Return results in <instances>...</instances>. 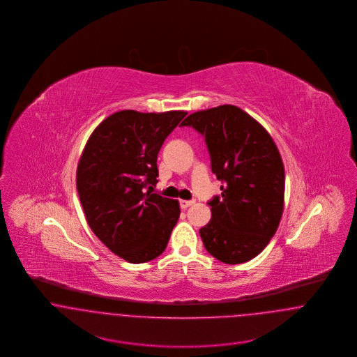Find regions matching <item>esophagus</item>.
<instances>
[{"instance_id":"34e87169","label":"esophagus","mask_w":357,"mask_h":357,"mask_svg":"<svg viewBox=\"0 0 357 357\" xmlns=\"http://www.w3.org/2000/svg\"><path fill=\"white\" fill-rule=\"evenodd\" d=\"M191 204H194V201H179V206H181V208H187V207H190Z\"/></svg>"}]
</instances>
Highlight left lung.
<instances>
[{"label":"left lung","instance_id":"8db88e82","mask_svg":"<svg viewBox=\"0 0 357 357\" xmlns=\"http://www.w3.org/2000/svg\"><path fill=\"white\" fill-rule=\"evenodd\" d=\"M204 136L211 171L222 182L211 220L199 230L206 250L223 264L259 255L282 217L285 171L272 136L236 105L191 114L181 124Z\"/></svg>","mask_w":357,"mask_h":357}]
</instances>
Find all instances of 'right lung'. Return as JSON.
<instances>
[{"label": "right lung", "instance_id": "right-lung-1", "mask_svg": "<svg viewBox=\"0 0 357 357\" xmlns=\"http://www.w3.org/2000/svg\"><path fill=\"white\" fill-rule=\"evenodd\" d=\"M185 111L115 112L89 136L76 186L85 218L120 258L142 264L162 255L181 210L178 201L153 192L158 153Z\"/></svg>", "mask_w": 357, "mask_h": 357}]
</instances>
